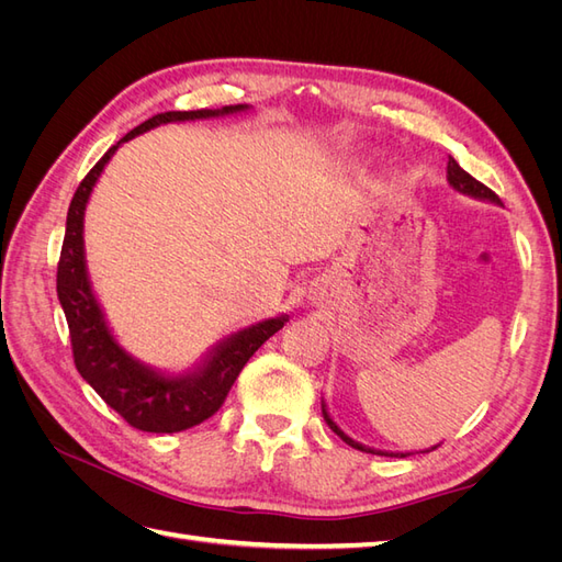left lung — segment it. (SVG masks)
I'll use <instances>...</instances> for the list:
<instances>
[{
  "label": "left lung",
  "mask_w": 562,
  "mask_h": 562,
  "mask_svg": "<svg viewBox=\"0 0 562 562\" xmlns=\"http://www.w3.org/2000/svg\"><path fill=\"white\" fill-rule=\"evenodd\" d=\"M448 182H450V187L454 192H459V194H464V196H471V199H479V201H487V203H502L499 201V196L492 192V190H487V187L483 184V182H479L475 180L473 176H469L462 166H459L452 157L448 159ZM321 411H323V419L328 422V427L345 440L347 446H351V448H356V450H361V452H370V454H384V457H407V454H413V452H391V450H378V448H370V446H363V443H359V440H353L351 436H347L342 429L337 427V422L330 417V413H328V405H326V401L321 398ZM434 448H438V446H431V448H427V450H419V452H429V450H434Z\"/></svg>",
  "instance_id": "obj_1"
}]
</instances>
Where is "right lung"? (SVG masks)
Returning <instances> with one entry per match:
<instances>
[{
  "mask_svg": "<svg viewBox=\"0 0 562 562\" xmlns=\"http://www.w3.org/2000/svg\"><path fill=\"white\" fill-rule=\"evenodd\" d=\"M248 110L250 105H227L220 110L164 112L147 119L145 124L135 126L105 151V157L77 187L70 211H67L58 262V300L67 326H70L75 366L79 375L95 389V394L122 415L131 427L140 431L176 434L196 427L203 419L215 415L217 407L225 403L234 380L239 378L241 368L271 335L285 326L288 314L258 321L217 339L192 368L182 372L159 370L135 359L119 345L91 285L87 248H83V215H87L91 192L114 151L135 135H143L164 124L217 119Z\"/></svg>",
  "mask_w": 562,
  "mask_h": 562,
  "instance_id": "add662e5",
  "label": "right lung"
}]
</instances>
